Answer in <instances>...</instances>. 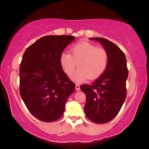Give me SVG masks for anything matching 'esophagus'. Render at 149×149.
Here are the masks:
<instances>
[{
	"label": "esophagus",
	"instance_id": "obj_1",
	"mask_svg": "<svg viewBox=\"0 0 149 149\" xmlns=\"http://www.w3.org/2000/svg\"><path fill=\"white\" fill-rule=\"evenodd\" d=\"M76 90L80 91V85L79 84H76Z\"/></svg>",
	"mask_w": 149,
	"mask_h": 149
}]
</instances>
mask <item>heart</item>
Returning a JSON list of instances; mask_svg holds the SVG:
<instances>
[{"instance_id": "b5f03b06", "label": "heart", "mask_w": 149, "mask_h": 149, "mask_svg": "<svg viewBox=\"0 0 149 149\" xmlns=\"http://www.w3.org/2000/svg\"><path fill=\"white\" fill-rule=\"evenodd\" d=\"M70 51L71 54L62 53L59 61L63 70L69 76L73 74L78 63L79 69L71 78L76 82H83L88 78L91 80L97 79L107 68L109 56L103 48L82 42L73 46Z\"/></svg>"}]
</instances>
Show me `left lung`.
Masks as SVG:
<instances>
[{
	"mask_svg": "<svg viewBox=\"0 0 149 149\" xmlns=\"http://www.w3.org/2000/svg\"><path fill=\"white\" fill-rule=\"evenodd\" d=\"M102 45L109 56L104 73L91 85L80 88L86 95L84 111L87 118L96 123H106L118 113L126 99V82L128 72L125 54L107 39L91 38Z\"/></svg>",
	"mask_w": 149,
	"mask_h": 149,
	"instance_id": "left-lung-1",
	"label": "left lung"
}]
</instances>
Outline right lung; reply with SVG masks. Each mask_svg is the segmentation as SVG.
<instances>
[{
    "label": "right lung",
    "mask_w": 149,
    "mask_h": 149,
    "mask_svg": "<svg viewBox=\"0 0 149 149\" xmlns=\"http://www.w3.org/2000/svg\"><path fill=\"white\" fill-rule=\"evenodd\" d=\"M73 36H46L26 48L20 65V94L33 116L45 122L61 118L76 85L60 64Z\"/></svg>",
    "instance_id": "add662e5"
}]
</instances>
